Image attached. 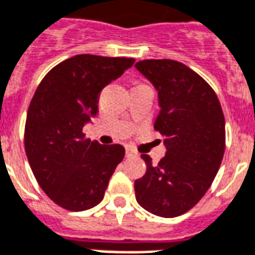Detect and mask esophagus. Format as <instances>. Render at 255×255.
Here are the masks:
<instances>
[{
  "mask_svg": "<svg viewBox=\"0 0 255 255\" xmlns=\"http://www.w3.org/2000/svg\"><path fill=\"white\" fill-rule=\"evenodd\" d=\"M125 153H126V157H133V156H135V154H137L134 149H131L130 146H126Z\"/></svg>",
  "mask_w": 255,
  "mask_h": 255,
  "instance_id": "obj_1",
  "label": "esophagus"
}]
</instances>
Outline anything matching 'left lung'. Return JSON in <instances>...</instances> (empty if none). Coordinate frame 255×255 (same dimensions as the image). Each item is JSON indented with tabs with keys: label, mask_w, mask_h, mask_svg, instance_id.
Here are the masks:
<instances>
[{
	"label": "left lung",
	"mask_w": 255,
	"mask_h": 255,
	"mask_svg": "<svg viewBox=\"0 0 255 255\" xmlns=\"http://www.w3.org/2000/svg\"><path fill=\"white\" fill-rule=\"evenodd\" d=\"M158 93L154 129L165 137V157L135 180V199L162 218L183 215L204 196L219 171L226 148L225 116L211 86L183 63L150 59L135 63Z\"/></svg>",
	"instance_id": "8db88e82"
}]
</instances>
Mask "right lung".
Instances as JSON below:
<instances>
[{"mask_svg":"<svg viewBox=\"0 0 255 255\" xmlns=\"http://www.w3.org/2000/svg\"><path fill=\"white\" fill-rule=\"evenodd\" d=\"M130 57L76 55L44 76L30 101L24 145L34 177L57 206L84 211L102 202L125 148L86 138L99 94L133 66Z\"/></svg>","mask_w":255,"mask_h":255,"instance_id":"1","label":"right lung"}]
</instances>
